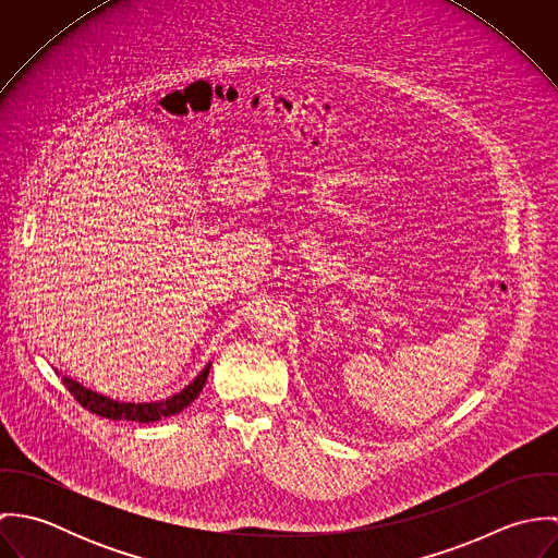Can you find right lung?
<instances>
[{
	"instance_id": "right-lung-1",
	"label": "right lung",
	"mask_w": 558,
	"mask_h": 558,
	"mask_svg": "<svg viewBox=\"0 0 558 558\" xmlns=\"http://www.w3.org/2000/svg\"><path fill=\"white\" fill-rule=\"evenodd\" d=\"M210 365L213 363H208L193 378V383H189L182 391H178V393H173V396H169L167 399H159V401H120V399H111L102 396V393H96V391L83 387L77 380L69 378V376H62V380H64L66 389L73 393V398L77 399L83 408H87L89 412H94L98 416H105V418H111V421L153 423V421H159V418H165V416L178 414L191 401H195L197 396L202 393L204 385H206ZM56 374H60V372L56 369Z\"/></svg>"
}]
</instances>
